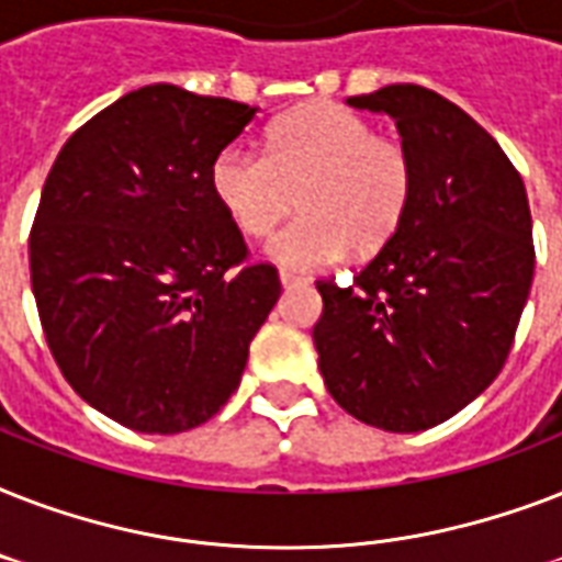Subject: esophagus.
Here are the masks:
<instances>
[{
    "instance_id": "1",
    "label": "esophagus",
    "mask_w": 562,
    "mask_h": 562,
    "mask_svg": "<svg viewBox=\"0 0 562 562\" xmlns=\"http://www.w3.org/2000/svg\"><path fill=\"white\" fill-rule=\"evenodd\" d=\"M280 282H282V285H285V289H289V285H303V282H308V280H306V277H303V273L285 271V268H282V271H280Z\"/></svg>"
}]
</instances>
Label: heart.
Instances as JSON below:
<instances>
[{"mask_svg":"<svg viewBox=\"0 0 562 562\" xmlns=\"http://www.w3.org/2000/svg\"><path fill=\"white\" fill-rule=\"evenodd\" d=\"M212 192L245 236H268L294 206L303 215L273 236L277 262L312 271L382 250L414 198V160L391 136L341 104L315 101L277 119L268 154L229 143L210 169Z\"/></svg>","mask_w":562,"mask_h":562,"instance_id":"heart-1","label":"heart"}]
</instances>
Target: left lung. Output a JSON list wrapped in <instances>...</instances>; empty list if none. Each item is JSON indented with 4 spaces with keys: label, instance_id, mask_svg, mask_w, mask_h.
Listing matches in <instances>:
<instances>
[{
    "label": "left lung",
    "instance_id": "8db88e82",
    "mask_svg": "<svg viewBox=\"0 0 562 562\" xmlns=\"http://www.w3.org/2000/svg\"><path fill=\"white\" fill-rule=\"evenodd\" d=\"M347 104L396 122L414 198L350 285L317 280V368L347 414L408 435L458 414L505 368L533 280L531 206L496 139L435 90L391 83Z\"/></svg>",
    "mask_w": 562,
    "mask_h": 562
}]
</instances>
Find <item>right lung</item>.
<instances>
[{
	"label": "right lung",
	"mask_w": 562,
	"mask_h": 562,
	"mask_svg": "<svg viewBox=\"0 0 562 562\" xmlns=\"http://www.w3.org/2000/svg\"><path fill=\"white\" fill-rule=\"evenodd\" d=\"M254 113L171 83L127 92L66 139L40 194L29 265L48 350L83 402L134 431L218 414L280 297L210 183Z\"/></svg>",
	"instance_id": "obj_1"
}]
</instances>
